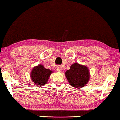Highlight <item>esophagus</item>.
Segmentation results:
<instances>
[{
    "instance_id": "esophagus-1",
    "label": "esophagus",
    "mask_w": 120,
    "mask_h": 120,
    "mask_svg": "<svg viewBox=\"0 0 120 120\" xmlns=\"http://www.w3.org/2000/svg\"><path fill=\"white\" fill-rule=\"evenodd\" d=\"M56 69H57V71H61V70H62L61 66H57V67H56Z\"/></svg>"
}]
</instances>
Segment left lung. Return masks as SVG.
Masks as SVG:
<instances>
[{
  "instance_id": "left-lung-1",
  "label": "left lung",
  "mask_w": 120,
  "mask_h": 120,
  "mask_svg": "<svg viewBox=\"0 0 120 120\" xmlns=\"http://www.w3.org/2000/svg\"><path fill=\"white\" fill-rule=\"evenodd\" d=\"M65 75L71 86L79 88L86 85L90 78L88 68L78 63L71 65L70 69L66 71Z\"/></svg>"
}]
</instances>
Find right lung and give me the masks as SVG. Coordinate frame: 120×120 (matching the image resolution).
<instances>
[{
    "label": "right lung",
    "instance_id": "add662e5",
    "mask_svg": "<svg viewBox=\"0 0 120 120\" xmlns=\"http://www.w3.org/2000/svg\"><path fill=\"white\" fill-rule=\"evenodd\" d=\"M52 73V71L45 68L42 65H39L32 69L31 72V80L37 85L42 86L47 83Z\"/></svg>",
    "mask_w": 120,
    "mask_h": 120
}]
</instances>
